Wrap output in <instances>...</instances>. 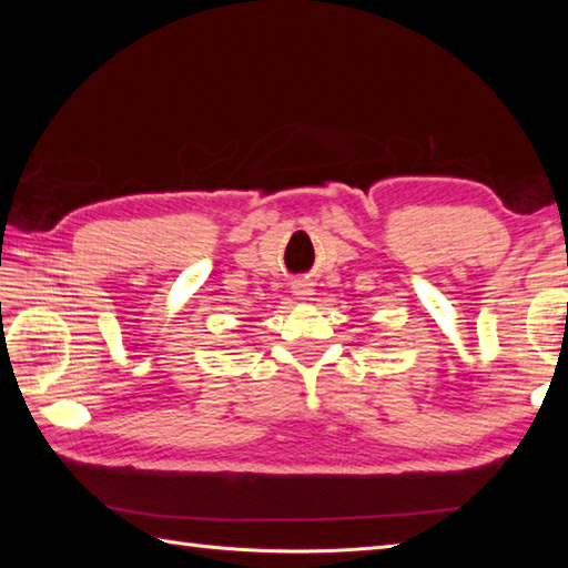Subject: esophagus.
Returning <instances> with one entry per match:
<instances>
[{"instance_id":"1","label":"esophagus","mask_w":568,"mask_h":568,"mask_svg":"<svg viewBox=\"0 0 568 568\" xmlns=\"http://www.w3.org/2000/svg\"><path fill=\"white\" fill-rule=\"evenodd\" d=\"M293 293L300 297V300H307L312 295V285L305 283V281H297L293 283Z\"/></svg>"}]
</instances>
